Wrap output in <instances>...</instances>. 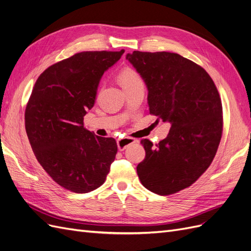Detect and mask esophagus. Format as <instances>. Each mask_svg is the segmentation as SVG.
Listing matches in <instances>:
<instances>
[{
    "mask_svg": "<svg viewBox=\"0 0 251 251\" xmlns=\"http://www.w3.org/2000/svg\"><path fill=\"white\" fill-rule=\"evenodd\" d=\"M136 141L134 138H130V137H124V138H119L117 141V145H118V149L120 151H124L128 146H130L132 144H134Z\"/></svg>",
    "mask_w": 251,
    "mask_h": 251,
    "instance_id": "1",
    "label": "esophagus"
}]
</instances>
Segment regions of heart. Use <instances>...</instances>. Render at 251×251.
<instances>
[{
	"instance_id": "1",
	"label": "heart",
	"mask_w": 251,
	"mask_h": 251,
	"mask_svg": "<svg viewBox=\"0 0 251 251\" xmlns=\"http://www.w3.org/2000/svg\"><path fill=\"white\" fill-rule=\"evenodd\" d=\"M119 79L124 89L131 88L137 85H144L140 74L132 68H125L121 71L119 74Z\"/></svg>"
}]
</instances>
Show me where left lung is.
I'll use <instances>...</instances> for the list:
<instances>
[{"label": "left lung", "instance_id": "1", "mask_svg": "<svg viewBox=\"0 0 251 251\" xmlns=\"http://www.w3.org/2000/svg\"><path fill=\"white\" fill-rule=\"evenodd\" d=\"M126 60L146 83L150 114L171 124L156 148L142 141L138 178L148 190L169 196L189 187L214 158L224 123L219 93L205 69L178 53L135 50Z\"/></svg>", "mask_w": 251, "mask_h": 251}]
</instances>
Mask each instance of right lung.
Listing matches in <instances>:
<instances>
[{"mask_svg": "<svg viewBox=\"0 0 251 251\" xmlns=\"http://www.w3.org/2000/svg\"><path fill=\"white\" fill-rule=\"evenodd\" d=\"M124 51H82L51 65L36 80L26 104L25 131L37 160L72 192L100 187L116 158L115 138L87 130L83 117L94 106L103 73Z\"/></svg>", "mask_w": 251, "mask_h": 251, "instance_id": "1", "label": "right lung"}]
</instances>
